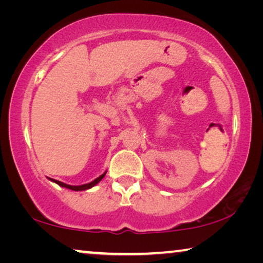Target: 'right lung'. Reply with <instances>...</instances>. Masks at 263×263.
I'll list each match as a JSON object with an SVG mask.
<instances>
[{"label":"right lung","mask_w":263,"mask_h":263,"mask_svg":"<svg viewBox=\"0 0 263 263\" xmlns=\"http://www.w3.org/2000/svg\"><path fill=\"white\" fill-rule=\"evenodd\" d=\"M105 174H106V172H104L103 174L100 175V176L97 177V179H95L94 181L89 182V183H86V184H82V185H70V184L64 183V182H60V181H57V180H53V179H50V180H51L52 182H54V183H57L58 185L64 186V188H67V189H70V190H75V191H82V190L90 189V188H92V186H94V185H96L102 179H103V177L105 176Z\"/></svg>","instance_id":"obj_1"}]
</instances>
